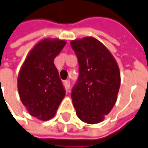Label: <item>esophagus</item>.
I'll return each instance as SVG.
<instances>
[{
    "label": "esophagus",
    "mask_w": 148,
    "mask_h": 148,
    "mask_svg": "<svg viewBox=\"0 0 148 148\" xmlns=\"http://www.w3.org/2000/svg\"><path fill=\"white\" fill-rule=\"evenodd\" d=\"M64 84H65V87H66V89L68 90L70 87V80H66L65 82H64Z\"/></svg>",
    "instance_id": "obj_1"
}]
</instances>
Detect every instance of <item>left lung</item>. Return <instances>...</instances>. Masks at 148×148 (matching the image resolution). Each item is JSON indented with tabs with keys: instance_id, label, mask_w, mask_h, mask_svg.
Segmentation results:
<instances>
[{
	"instance_id": "obj_1",
	"label": "left lung",
	"mask_w": 148,
	"mask_h": 148,
	"mask_svg": "<svg viewBox=\"0 0 148 148\" xmlns=\"http://www.w3.org/2000/svg\"><path fill=\"white\" fill-rule=\"evenodd\" d=\"M78 61V80L71 98L79 119L99 123L112 110L120 88L119 68L106 47L93 37L72 40Z\"/></svg>"
}]
</instances>
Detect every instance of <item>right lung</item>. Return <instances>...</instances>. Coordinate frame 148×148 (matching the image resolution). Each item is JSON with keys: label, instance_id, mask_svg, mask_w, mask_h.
Listing matches in <instances>:
<instances>
[{"label": "right lung", "instance_id": "right-lung-1", "mask_svg": "<svg viewBox=\"0 0 148 148\" xmlns=\"http://www.w3.org/2000/svg\"><path fill=\"white\" fill-rule=\"evenodd\" d=\"M66 42L45 39L30 52L20 70L18 89L30 115L42 121L51 119L66 95L54 59Z\"/></svg>", "mask_w": 148, "mask_h": 148}]
</instances>
